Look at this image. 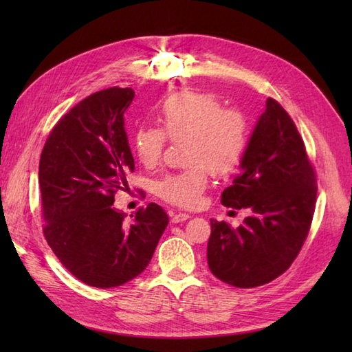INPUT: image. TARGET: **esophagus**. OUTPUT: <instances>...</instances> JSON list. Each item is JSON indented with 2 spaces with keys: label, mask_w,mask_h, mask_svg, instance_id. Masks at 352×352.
I'll return each instance as SVG.
<instances>
[{
  "label": "esophagus",
  "mask_w": 352,
  "mask_h": 352,
  "mask_svg": "<svg viewBox=\"0 0 352 352\" xmlns=\"http://www.w3.org/2000/svg\"><path fill=\"white\" fill-rule=\"evenodd\" d=\"M189 218H190V216H189L188 213H182V212H178V213H172V214H170V221L174 222V223L183 222V221H188Z\"/></svg>",
  "instance_id": "esophagus-1"
}]
</instances>
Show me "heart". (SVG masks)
Returning a JSON list of instances; mask_svg holds the SVG:
<instances>
[{
  "label": "heart",
  "mask_w": 352,
  "mask_h": 352,
  "mask_svg": "<svg viewBox=\"0 0 352 352\" xmlns=\"http://www.w3.org/2000/svg\"><path fill=\"white\" fill-rule=\"evenodd\" d=\"M162 129L139 126L133 149L146 168L160 163L166 136L186 142V164L190 168L163 177L155 184L157 197L178 207H195L214 175L231 174L248 146L250 125L241 110L223 109L212 94L180 92L169 96L159 111Z\"/></svg>",
  "instance_id": "1"
}]
</instances>
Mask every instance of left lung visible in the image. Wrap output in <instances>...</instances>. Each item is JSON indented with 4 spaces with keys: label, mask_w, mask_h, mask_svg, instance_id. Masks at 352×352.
I'll return each mask as SVG.
<instances>
[{
    "label": "left lung",
    "mask_w": 352,
    "mask_h": 352,
    "mask_svg": "<svg viewBox=\"0 0 352 352\" xmlns=\"http://www.w3.org/2000/svg\"><path fill=\"white\" fill-rule=\"evenodd\" d=\"M316 175L302 138L272 98L254 129L241 174L222 192L226 207L250 212L242 226L212 222L207 263L234 287L263 286L286 272L309 234L316 204Z\"/></svg>",
    "instance_id": "8db88e82"
}]
</instances>
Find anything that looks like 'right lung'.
<instances>
[{
  "mask_svg": "<svg viewBox=\"0 0 352 352\" xmlns=\"http://www.w3.org/2000/svg\"><path fill=\"white\" fill-rule=\"evenodd\" d=\"M133 98L131 87L87 96L56 124L41 154L45 239L62 265L92 287L122 286L144 272L169 222L154 203L131 222L113 207L134 170L124 126Z\"/></svg>",
  "mask_w": 352,
  "mask_h": 352,
  "instance_id": "add662e5",
  "label": "right lung"
}]
</instances>
